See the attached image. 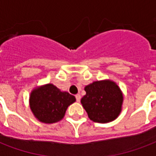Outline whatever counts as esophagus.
Masks as SVG:
<instances>
[{"label": "esophagus", "instance_id": "1", "mask_svg": "<svg viewBox=\"0 0 156 156\" xmlns=\"http://www.w3.org/2000/svg\"><path fill=\"white\" fill-rule=\"evenodd\" d=\"M75 97H76V100H77V101H78V102L80 101V99H81V95L77 94L76 96H75Z\"/></svg>", "mask_w": 156, "mask_h": 156}]
</instances>
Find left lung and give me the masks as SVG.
<instances>
[{
  "label": "left lung",
  "mask_w": 156,
  "mask_h": 156,
  "mask_svg": "<svg viewBox=\"0 0 156 156\" xmlns=\"http://www.w3.org/2000/svg\"><path fill=\"white\" fill-rule=\"evenodd\" d=\"M81 104L88 118L97 123H108L117 119L124 101L120 88L109 79L93 82L84 88Z\"/></svg>",
  "instance_id": "left-lung-1"
}]
</instances>
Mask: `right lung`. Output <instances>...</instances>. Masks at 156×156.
Returning a JSON list of instances; mask_svg holds the SVG:
<instances>
[{
	"label": "right lung",
	"mask_w": 156,
	"mask_h": 156,
	"mask_svg": "<svg viewBox=\"0 0 156 156\" xmlns=\"http://www.w3.org/2000/svg\"><path fill=\"white\" fill-rule=\"evenodd\" d=\"M76 98L66 91H61L52 83L34 88L30 94V108L35 118L44 124L62 120L69 105Z\"/></svg>",
	"instance_id": "add662e5"
}]
</instances>
